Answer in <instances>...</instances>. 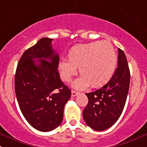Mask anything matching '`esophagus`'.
Listing matches in <instances>:
<instances>
[{"mask_svg": "<svg viewBox=\"0 0 147 147\" xmlns=\"http://www.w3.org/2000/svg\"><path fill=\"white\" fill-rule=\"evenodd\" d=\"M78 92H76V91H75V90H72L71 91V96L72 97H75V96H76L77 95H78Z\"/></svg>", "mask_w": 147, "mask_h": 147, "instance_id": "obj_1", "label": "esophagus"}]
</instances>
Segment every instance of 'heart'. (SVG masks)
Returning <instances> with one entry per match:
<instances>
[{
  "mask_svg": "<svg viewBox=\"0 0 147 147\" xmlns=\"http://www.w3.org/2000/svg\"><path fill=\"white\" fill-rule=\"evenodd\" d=\"M67 60L59 63L60 76L69 82L76 74V68L82 76L74 81L77 89L100 88L111 79L117 66V55L114 48L107 41L93 42L74 47L68 54Z\"/></svg>",
  "mask_w": 147,
  "mask_h": 147,
  "instance_id": "b5f03b06",
  "label": "heart"
}]
</instances>
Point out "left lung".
I'll return each mask as SVG.
<instances>
[{"label":"left lung","mask_w":147,"mask_h":147,"mask_svg":"<svg viewBox=\"0 0 147 147\" xmlns=\"http://www.w3.org/2000/svg\"><path fill=\"white\" fill-rule=\"evenodd\" d=\"M129 81L126 56L118 49L117 68L111 79L101 88L86 94L88 102L83 112V117L88 126L97 131H102L117 122L126 102Z\"/></svg>","instance_id":"8db88e82"}]
</instances>
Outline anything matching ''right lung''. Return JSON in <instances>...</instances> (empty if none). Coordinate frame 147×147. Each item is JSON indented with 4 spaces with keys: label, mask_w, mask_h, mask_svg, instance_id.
Returning a JSON list of instances; mask_svg holds the SVG:
<instances>
[{
    "label": "right lung",
    "mask_w": 147,
    "mask_h": 147,
    "mask_svg": "<svg viewBox=\"0 0 147 147\" xmlns=\"http://www.w3.org/2000/svg\"><path fill=\"white\" fill-rule=\"evenodd\" d=\"M53 39L44 37L27 49L18 62L15 90L20 109L32 127L50 131L63 120L71 90L59 77V56Z\"/></svg>",
    "instance_id": "1"
}]
</instances>
